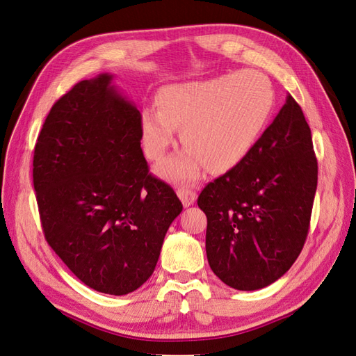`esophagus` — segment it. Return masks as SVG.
<instances>
[{
    "label": "esophagus",
    "mask_w": 356,
    "mask_h": 356,
    "mask_svg": "<svg viewBox=\"0 0 356 356\" xmlns=\"http://www.w3.org/2000/svg\"><path fill=\"white\" fill-rule=\"evenodd\" d=\"M177 195H179L181 204H183V207H189V205H192L195 202V200H197V192L192 191L188 186L179 188Z\"/></svg>",
    "instance_id": "esophagus-1"
}]
</instances>
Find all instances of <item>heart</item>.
<instances>
[{"label": "heart", "mask_w": 356, "mask_h": 356, "mask_svg": "<svg viewBox=\"0 0 356 356\" xmlns=\"http://www.w3.org/2000/svg\"><path fill=\"white\" fill-rule=\"evenodd\" d=\"M158 105L142 112L143 152L152 161L159 159L181 127L186 147L163 159L156 173L168 180H191L205 165L226 171L243 161L272 117L275 90L265 74L235 71L168 86L159 93Z\"/></svg>", "instance_id": "b5f03b06"}]
</instances>
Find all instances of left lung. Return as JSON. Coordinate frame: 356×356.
Wrapping results in <instances>:
<instances>
[{
    "label": "left lung",
    "mask_w": 356,
    "mask_h": 356,
    "mask_svg": "<svg viewBox=\"0 0 356 356\" xmlns=\"http://www.w3.org/2000/svg\"><path fill=\"white\" fill-rule=\"evenodd\" d=\"M316 183L311 129L289 95L251 152L200 193L211 270L241 291L280 280L305 245Z\"/></svg>",
    "instance_id": "obj_1"
}]
</instances>
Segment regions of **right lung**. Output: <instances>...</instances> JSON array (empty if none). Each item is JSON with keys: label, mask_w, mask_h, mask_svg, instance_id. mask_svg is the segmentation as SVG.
Returning <instances> with one entry per match:
<instances>
[{"label": "right lung", "mask_w": 356, "mask_h": 356, "mask_svg": "<svg viewBox=\"0 0 356 356\" xmlns=\"http://www.w3.org/2000/svg\"><path fill=\"white\" fill-rule=\"evenodd\" d=\"M112 78L84 79L54 103L33 151L32 176L54 253L90 289L124 296L152 275L183 205L149 173L142 115Z\"/></svg>", "instance_id": "add662e5"}]
</instances>
